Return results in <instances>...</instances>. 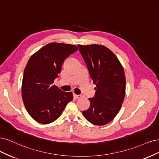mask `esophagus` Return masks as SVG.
Wrapping results in <instances>:
<instances>
[{
	"mask_svg": "<svg viewBox=\"0 0 159 159\" xmlns=\"http://www.w3.org/2000/svg\"><path fill=\"white\" fill-rule=\"evenodd\" d=\"M73 96L75 97V98H79L80 97V95H77V94H73Z\"/></svg>",
	"mask_w": 159,
	"mask_h": 159,
	"instance_id": "1",
	"label": "esophagus"
}]
</instances>
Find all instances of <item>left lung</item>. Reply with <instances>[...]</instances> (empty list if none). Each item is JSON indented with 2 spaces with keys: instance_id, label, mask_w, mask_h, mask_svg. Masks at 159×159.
<instances>
[{
  "instance_id": "1",
  "label": "left lung",
  "mask_w": 159,
  "mask_h": 159,
  "mask_svg": "<svg viewBox=\"0 0 159 159\" xmlns=\"http://www.w3.org/2000/svg\"><path fill=\"white\" fill-rule=\"evenodd\" d=\"M78 47L96 86L94 97L89 98L90 107L83 114L91 124L106 125L118 114L124 100V68L116 55L104 45H78Z\"/></svg>"
}]
</instances>
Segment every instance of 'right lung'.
Listing matches in <instances>:
<instances>
[{"label": "right lung", "instance_id": "right-lung-1", "mask_svg": "<svg viewBox=\"0 0 159 159\" xmlns=\"http://www.w3.org/2000/svg\"><path fill=\"white\" fill-rule=\"evenodd\" d=\"M78 50L75 45L50 43L34 53L25 66L22 97L28 113L37 122L48 124L57 120L73 98L53 84L65 59Z\"/></svg>", "mask_w": 159, "mask_h": 159}]
</instances>
